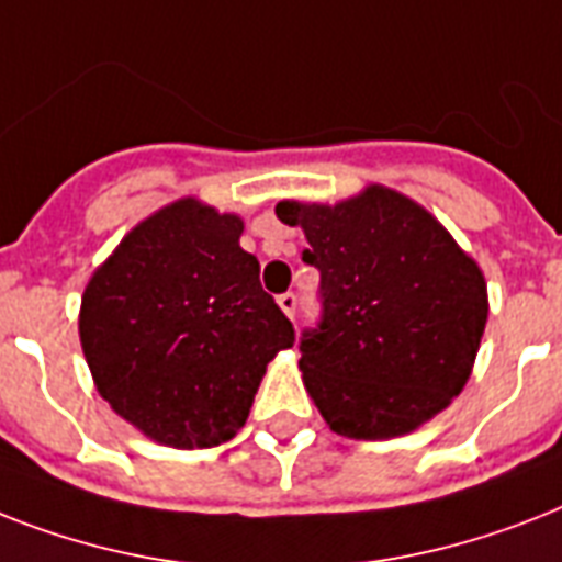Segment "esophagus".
Wrapping results in <instances>:
<instances>
[{"label": "esophagus", "mask_w": 562, "mask_h": 562, "mask_svg": "<svg viewBox=\"0 0 562 562\" xmlns=\"http://www.w3.org/2000/svg\"><path fill=\"white\" fill-rule=\"evenodd\" d=\"M277 303H280L282 312L289 314L291 321H294V314H296V294H294V291H285V294L277 296Z\"/></svg>", "instance_id": "1"}]
</instances>
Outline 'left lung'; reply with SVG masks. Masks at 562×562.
I'll use <instances>...</instances> for the list:
<instances>
[{
  "instance_id": "obj_1",
  "label": "left lung",
  "mask_w": 562,
  "mask_h": 562,
  "mask_svg": "<svg viewBox=\"0 0 562 562\" xmlns=\"http://www.w3.org/2000/svg\"><path fill=\"white\" fill-rule=\"evenodd\" d=\"M321 271V321L300 369L326 424L349 439L415 430L462 392L487 321L479 266L445 227L386 187L335 207L280 202Z\"/></svg>"
}]
</instances>
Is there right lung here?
I'll use <instances>...</instances> for the list:
<instances>
[{"label":"right lung","instance_id":"1","mask_svg":"<svg viewBox=\"0 0 562 562\" xmlns=\"http://www.w3.org/2000/svg\"><path fill=\"white\" fill-rule=\"evenodd\" d=\"M239 236V216L184 199L140 222L86 285L80 344L98 392L161 445L234 439L273 355L294 346Z\"/></svg>","mask_w":562,"mask_h":562}]
</instances>
